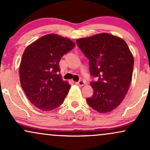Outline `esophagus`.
<instances>
[{
	"label": "esophagus",
	"mask_w": 150,
	"mask_h": 150,
	"mask_svg": "<svg viewBox=\"0 0 150 150\" xmlns=\"http://www.w3.org/2000/svg\"><path fill=\"white\" fill-rule=\"evenodd\" d=\"M75 84H76L77 85H78V86H82L84 85L85 82H84V81H83V80H79V81H76V82H75Z\"/></svg>",
	"instance_id": "obj_1"
}]
</instances>
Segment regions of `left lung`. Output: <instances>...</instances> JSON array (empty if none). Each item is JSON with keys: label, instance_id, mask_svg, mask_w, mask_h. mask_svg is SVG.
Returning <instances> with one entry per match:
<instances>
[{"label": "left lung", "instance_id": "1", "mask_svg": "<svg viewBox=\"0 0 150 150\" xmlns=\"http://www.w3.org/2000/svg\"><path fill=\"white\" fill-rule=\"evenodd\" d=\"M89 59V69L96 81L91 82L93 95L87 103L98 112L113 111L124 100L132 81L134 57L121 38L101 33L76 41Z\"/></svg>", "mask_w": 150, "mask_h": 150}]
</instances>
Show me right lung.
<instances>
[{"mask_svg": "<svg viewBox=\"0 0 150 150\" xmlns=\"http://www.w3.org/2000/svg\"><path fill=\"white\" fill-rule=\"evenodd\" d=\"M69 39L48 34L28 45L19 66L21 87L31 103L47 111L64 102L71 85L60 75L59 62L75 47Z\"/></svg>", "mask_w": 150, "mask_h": 150, "instance_id": "obj_1", "label": "right lung"}]
</instances>
